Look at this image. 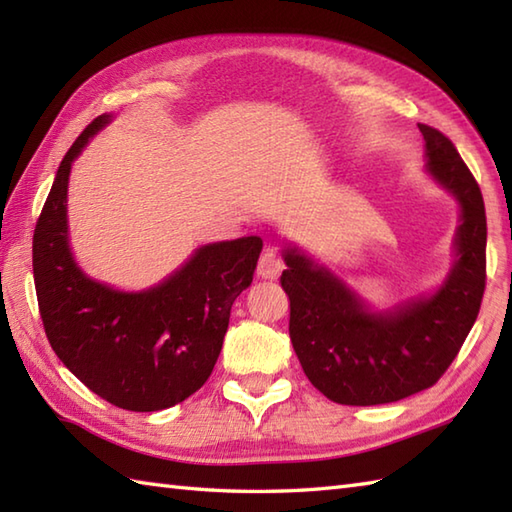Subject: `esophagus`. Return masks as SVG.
I'll list each match as a JSON object with an SVG mask.
<instances>
[{
    "label": "esophagus",
    "instance_id": "1",
    "mask_svg": "<svg viewBox=\"0 0 512 512\" xmlns=\"http://www.w3.org/2000/svg\"><path fill=\"white\" fill-rule=\"evenodd\" d=\"M284 270V262H281L275 248H266L262 257L257 262V275L262 279H277Z\"/></svg>",
    "mask_w": 512,
    "mask_h": 512
}]
</instances>
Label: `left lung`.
I'll return each instance as SVG.
<instances>
[{"label": "left lung", "mask_w": 512, "mask_h": 512, "mask_svg": "<svg viewBox=\"0 0 512 512\" xmlns=\"http://www.w3.org/2000/svg\"><path fill=\"white\" fill-rule=\"evenodd\" d=\"M427 169L455 195L458 259L436 295L369 312L330 270L284 250L290 341L310 383L339 405H385L436 385L480 314L486 288V211L480 184L438 129L418 125Z\"/></svg>", "instance_id": "obj_1"}]
</instances>
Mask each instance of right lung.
<instances>
[{"label":"right lung","instance_id":"add662e5","mask_svg":"<svg viewBox=\"0 0 512 512\" xmlns=\"http://www.w3.org/2000/svg\"><path fill=\"white\" fill-rule=\"evenodd\" d=\"M112 118L83 129L63 156L32 235L39 314L61 363L96 396L127 411H160L195 394L211 376L233 301L253 281L262 237L195 250L162 284L121 292L76 266L68 231L74 158Z\"/></svg>","mask_w":512,"mask_h":512}]
</instances>
